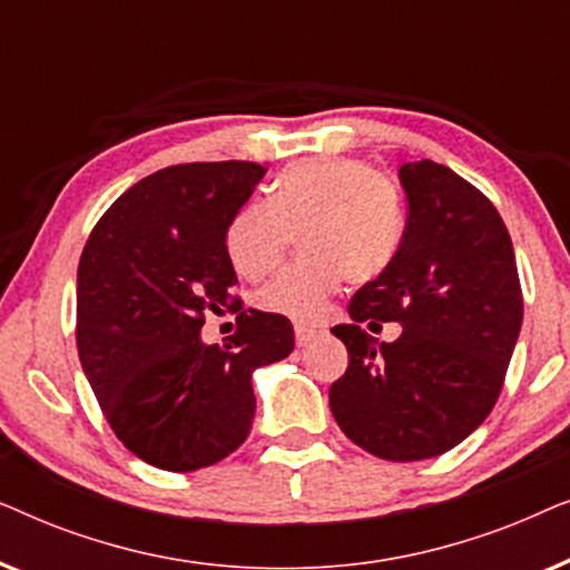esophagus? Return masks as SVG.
<instances>
[{
  "label": "esophagus",
  "instance_id": "obj_1",
  "mask_svg": "<svg viewBox=\"0 0 570 570\" xmlns=\"http://www.w3.org/2000/svg\"><path fill=\"white\" fill-rule=\"evenodd\" d=\"M316 340V332L308 330V326H295V345L306 347Z\"/></svg>",
  "mask_w": 570,
  "mask_h": 570
}]
</instances>
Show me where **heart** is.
<instances>
[{
    "mask_svg": "<svg viewBox=\"0 0 570 570\" xmlns=\"http://www.w3.org/2000/svg\"><path fill=\"white\" fill-rule=\"evenodd\" d=\"M298 236L303 259L256 291L264 314L314 324L342 277L371 283L392 267L404 238L396 186L355 158H308L277 178L269 202L248 199L225 225V256L246 279L279 267Z\"/></svg>",
    "mask_w": 570,
    "mask_h": 570,
    "instance_id": "obj_1",
    "label": "heart"
}]
</instances>
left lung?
I'll return each instance as SVG.
<instances>
[{
    "label": "left lung",
    "mask_w": 570,
    "mask_h": 570,
    "mask_svg": "<svg viewBox=\"0 0 570 570\" xmlns=\"http://www.w3.org/2000/svg\"><path fill=\"white\" fill-rule=\"evenodd\" d=\"M400 184V254L353 295V322L332 330L350 363L330 386V407L368 454L420 462L454 449L490 415L524 301L511 236L485 194L433 160L404 163ZM363 321H400L403 334L379 343Z\"/></svg>",
    "instance_id": "1"
}]
</instances>
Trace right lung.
I'll use <instances>...</instances> for the list:
<instances>
[{"label": "right lung", "mask_w": 570, "mask_h": 570, "mask_svg": "<svg viewBox=\"0 0 570 570\" xmlns=\"http://www.w3.org/2000/svg\"><path fill=\"white\" fill-rule=\"evenodd\" d=\"M262 176L244 160L163 168L124 191L82 248V371L119 441L158 470L233 454L252 431V373L293 353V324L256 308L223 348L198 334L207 309H240L223 236Z\"/></svg>", "instance_id": "1"}]
</instances>
